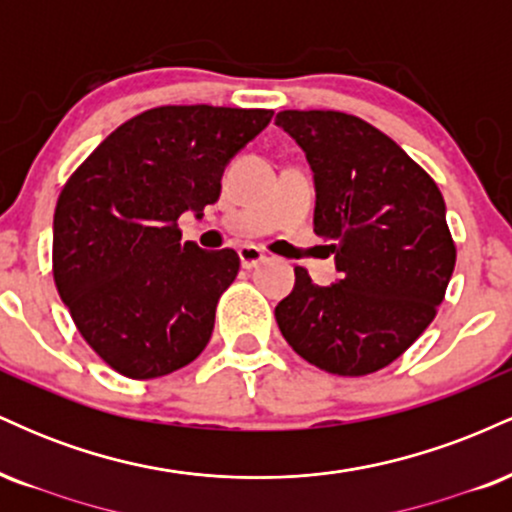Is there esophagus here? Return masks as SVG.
<instances>
[{
	"label": "esophagus",
	"instance_id": "34e87169",
	"mask_svg": "<svg viewBox=\"0 0 512 512\" xmlns=\"http://www.w3.org/2000/svg\"><path fill=\"white\" fill-rule=\"evenodd\" d=\"M238 255H240V264H243L245 269L257 267V264L267 260V255H264L260 248H255V245H243V248L238 250Z\"/></svg>",
	"mask_w": 512,
	"mask_h": 512
}]
</instances>
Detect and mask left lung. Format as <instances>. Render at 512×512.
<instances>
[{
  "label": "left lung",
  "instance_id": "8db88e82",
  "mask_svg": "<svg viewBox=\"0 0 512 512\" xmlns=\"http://www.w3.org/2000/svg\"><path fill=\"white\" fill-rule=\"evenodd\" d=\"M276 125L305 151L315 178V233L342 279L317 286L296 267L276 305L291 349L334 375L390 366L426 330L455 269L445 202L402 146L356 115L284 110Z\"/></svg>",
  "mask_w": 512,
  "mask_h": 512
}]
</instances>
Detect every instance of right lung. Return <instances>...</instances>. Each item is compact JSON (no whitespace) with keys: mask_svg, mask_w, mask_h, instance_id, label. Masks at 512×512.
I'll use <instances>...</instances> for the list:
<instances>
[{"mask_svg":"<svg viewBox=\"0 0 512 512\" xmlns=\"http://www.w3.org/2000/svg\"><path fill=\"white\" fill-rule=\"evenodd\" d=\"M272 110L161 105L98 144L62 187L52 274L76 330L110 368L161 378L209 344L216 303L236 279V250L182 243L180 214L221 195L226 163Z\"/></svg>","mask_w":512,"mask_h":512,"instance_id":"add662e5","label":"right lung"}]
</instances>
